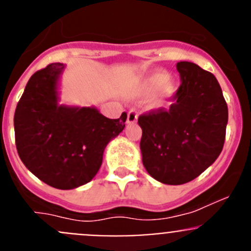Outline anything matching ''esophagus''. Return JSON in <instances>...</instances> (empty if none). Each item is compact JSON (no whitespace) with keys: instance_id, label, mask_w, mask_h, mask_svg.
<instances>
[{"instance_id":"1","label":"esophagus","mask_w":251,"mask_h":251,"mask_svg":"<svg viewBox=\"0 0 251 251\" xmlns=\"http://www.w3.org/2000/svg\"><path fill=\"white\" fill-rule=\"evenodd\" d=\"M138 119V114H137V110L132 109L130 110L127 113V123L128 124H135L136 121H137Z\"/></svg>"}]
</instances>
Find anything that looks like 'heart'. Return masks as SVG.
<instances>
[{"instance_id":"1","label":"heart","mask_w":251,"mask_h":251,"mask_svg":"<svg viewBox=\"0 0 251 251\" xmlns=\"http://www.w3.org/2000/svg\"><path fill=\"white\" fill-rule=\"evenodd\" d=\"M177 90H178V86L174 77L169 76L163 70H155L140 81L137 95L141 97H147L158 90L155 97L151 102V109L159 110L170 104L171 100L176 96Z\"/></svg>"}]
</instances>
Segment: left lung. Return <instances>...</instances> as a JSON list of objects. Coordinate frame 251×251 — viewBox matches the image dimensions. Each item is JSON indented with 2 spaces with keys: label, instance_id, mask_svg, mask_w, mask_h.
I'll use <instances>...</instances> for the list:
<instances>
[{
  "label": "left lung",
  "instance_id": "obj_1",
  "mask_svg": "<svg viewBox=\"0 0 251 251\" xmlns=\"http://www.w3.org/2000/svg\"><path fill=\"white\" fill-rule=\"evenodd\" d=\"M181 86L168 111L138 118L147 173L165 184H183L204 173L222 151L228 108L219 81L191 62L176 65Z\"/></svg>",
  "mask_w": 251,
  "mask_h": 251
}]
</instances>
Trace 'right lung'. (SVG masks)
<instances>
[{
  "label": "right lung",
  "mask_w": 251,
  "mask_h": 251,
  "mask_svg": "<svg viewBox=\"0 0 251 251\" xmlns=\"http://www.w3.org/2000/svg\"><path fill=\"white\" fill-rule=\"evenodd\" d=\"M63 63L35 73L14 113L19 158L48 186L74 189L100 170L107 144L125 127L127 115L108 119L96 107L59 104Z\"/></svg>",
  "instance_id": "right-lung-1"
}]
</instances>
